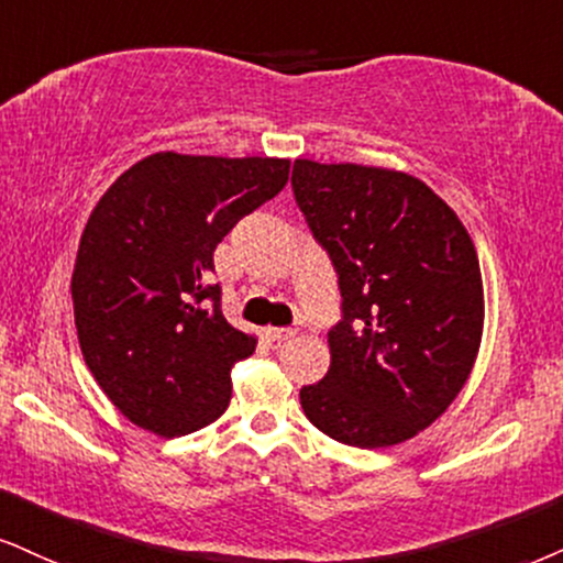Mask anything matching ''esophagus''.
Returning a JSON list of instances; mask_svg holds the SVG:
<instances>
[{
  "mask_svg": "<svg viewBox=\"0 0 563 563\" xmlns=\"http://www.w3.org/2000/svg\"><path fill=\"white\" fill-rule=\"evenodd\" d=\"M297 334L295 329H263V339H266V342H287V339H292Z\"/></svg>",
  "mask_w": 563,
  "mask_h": 563,
  "instance_id": "obj_1",
  "label": "esophagus"
}]
</instances>
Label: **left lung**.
Segmentation results:
<instances>
[{
  "instance_id": "8db88e82",
  "label": "left lung",
  "mask_w": 563,
  "mask_h": 563,
  "mask_svg": "<svg viewBox=\"0 0 563 563\" xmlns=\"http://www.w3.org/2000/svg\"><path fill=\"white\" fill-rule=\"evenodd\" d=\"M292 187L344 300L329 371L300 388L305 418L357 449L415 439L456 399L481 350L475 242L407 172L297 158Z\"/></svg>"
}]
</instances>
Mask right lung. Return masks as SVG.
<instances>
[{
  "label": "right lung",
  "mask_w": 563,
  "mask_h": 563,
  "mask_svg": "<svg viewBox=\"0 0 563 563\" xmlns=\"http://www.w3.org/2000/svg\"><path fill=\"white\" fill-rule=\"evenodd\" d=\"M289 164L162 151L90 211L69 284L75 329L96 384L133 426L175 439L224 415L232 367L258 339L221 313L213 250L279 196Z\"/></svg>",
  "instance_id": "obj_1"
}]
</instances>
